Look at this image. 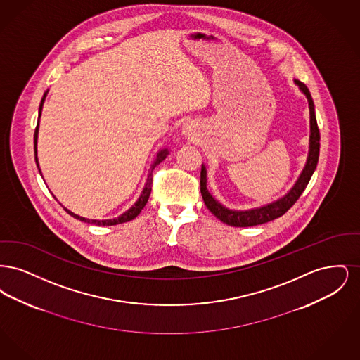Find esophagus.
<instances>
[{"label":"esophagus","instance_id":"34e87169","mask_svg":"<svg viewBox=\"0 0 360 360\" xmlns=\"http://www.w3.org/2000/svg\"><path fill=\"white\" fill-rule=\"evenodd\" d=\"M184 132H186V134L190 132V129H188V127H185V128H184Z\"/></svg>","mask_w":360,"mask_h":360}]
</instances>
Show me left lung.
I'll list each match as a JSON object with an SVG mask.
<instances>
[{"mask_svg":"<svg viewBox=\"0 0 360 360\" xmlns=\"http://www.w3.org/2000/svg\"><path fill=\"white\" fill-rule=\"evenodd\" d=\"M294 84L300 87V90L307 96L309 103V113H310V136H309V154L307 159V165L301 175L298 176L297 182L294 186L290 188L288 194H285L282 198L276 200L271 204H267L264 206H259L255 209L250 210H231L228 207L221 205L217 200L213 198V195L209 193L206 188V167L202 165L201 167V194L204 198L206 207L223 223L228 224L231 226H254V225H260V224L269 223L273 221L275 219L283 216L291 206L297 202L302 191L308 186L309 181L313 175V172L317 167L319 162V154H320V131L317 127V120H316V113H314V103L311 100L310 91L308 87L304 85L302 82L294 79Z\"/></svg>","mask_w":360,"mask_h":360,"instance_id":"1","label":"left lung"}]
</instances>
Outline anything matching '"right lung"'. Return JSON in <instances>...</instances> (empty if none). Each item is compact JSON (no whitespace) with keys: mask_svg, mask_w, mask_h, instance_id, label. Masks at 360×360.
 Listing matches in <instances>:
<instances>
[{"mask_svg":"<svg viewBox=\"0 0 360 360\" xmlns=\"http://www.w3.org/2000/svg\"><path fill=\"white\" fill-rule=\"evenodd\" d=\"M47 91H49V90H47ZM47 91L44 93V96H43V98H41V103H40V106H39V119H40V115H41V109H43V103H44V100H46ZM37 134H39V121H37V125H36L34 135V160H36V165H37V167H39V162H37V148H36V146H37ZM167 155H169V150H167V148L160 150V151L158 153L154 162H153V165H151V167H150V174H148V176H147V182H146V185H144V188H143L140 197L137 198L135 205L131 206L127 212H124L117 219H109V220H90V219L81 217V216H78V214L70 212L69 209H66V207H65V210L69 213L70 216H72L74 219H77V220H79V221H85V223L87 224H96V225H117V224L127 223V221L134 220L137 214L141 212V209L146 206L148 198H150L151 188H153V172H154L155 167H156L160 162H163ZM39 172H40V169H39Z\"/></svg>","mask_w":360,"mask_h":360,"instance_id":"right-lung-1","label":"right lung"}]
</instances>
